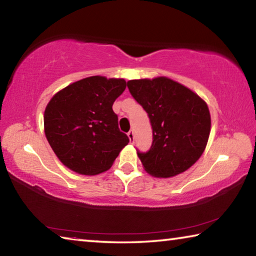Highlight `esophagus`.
<instances>
[{"label":"esophagus","mask_w":256,"mask_h":256,"mask_svg":"<svg viewBox=\"0 0 256 256\" xmlns=\"http://www.w3.org/2000/svg\"><path fill=\"white\" fill-rule=\"evenodd\" d=\"M128 136L130 138V141H131V142L134 141V131H133V130H131V131L128 133Z\"/></svg>","instance_id":"1"}]
</instances>
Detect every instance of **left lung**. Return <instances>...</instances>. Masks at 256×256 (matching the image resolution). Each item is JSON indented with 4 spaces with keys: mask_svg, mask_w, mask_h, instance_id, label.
<instances>
[{
    "mask_svg": "<svg viewBox=\"0 0 256 256\" xmlns=\"http://www.w3.org/2000/svg\"><path fill=\"white\" fill-rule=\"evenodd\" d=\"M132 97L149 116L152 144L138 151L150 175L168 178L196 162L206 149L211 128L206 102L178 82L160 76L128 81Z\"/></svg>",
    "mask_w": 256,
    "mask_h": 256,
    "instance_id": "left-lung-1",
    "label": "left lung"
}]
</instances>
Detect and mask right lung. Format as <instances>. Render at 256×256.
<instances>
[{
  "label": "right lung",
  "mask_w": 256,
  "mask_h": 256,
  "mask_svg": "<svg viewBox=\"0 0 256 256\" xmlns=\"http://www.w3.org/2000/svg\"><path fill=\"white\" fill-rule=\"evenodd\" d=\"M126 88L124 79L89 76L50 99L44 114L47 141L68 168L82 175L110 170L130 140L120 131L112 104Z\"/></svg>",
  "instance_id": "right-lung-1"
}]
</instances>
